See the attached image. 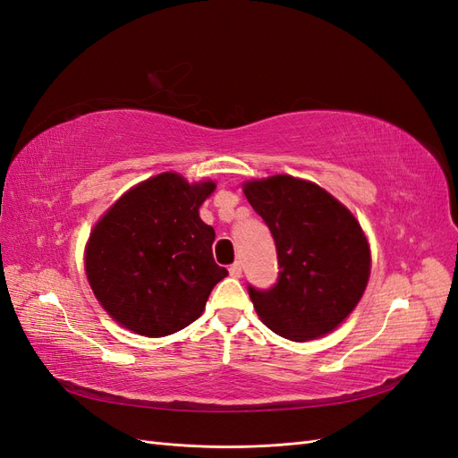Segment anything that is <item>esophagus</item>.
Here are the masks:
<instances>
[{
	"instance_id": "esophagus-1",
	"label": "esophagus",
	"mask_w": 458,
	"mask_h": 458,
	"mask_svg": "<svg viewBox=\"0 0 458 458\" xmlns=\"http://www.w3.org/2000/svg\"><path fill=\"white\" fill-rule=\"evenodd\" d=\"M229 275L234 276V279H239V276H242V266L239 261H234L233 266H229Z\"/></svg>"
}]
</instances>
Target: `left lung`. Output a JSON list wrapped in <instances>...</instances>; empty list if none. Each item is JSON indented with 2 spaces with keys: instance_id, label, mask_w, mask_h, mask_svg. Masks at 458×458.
Returning <instances> with one entry per match:
<instances>
[{
  "instance_id": "obj_1",
  "label": "left lung",
  "mask_w": 458,
  "mask_h": 458,
  "mask_svg": "<svg viewBox=\"0 0 458 458\" xmlns=\"http://www.w3.org/2000/svg\"><path fill=\"white\" fill-rule=\"evenodd\" d=\"M244 195L273 234L281 269L267 290L248 284L263 325L294 342L335 330L369 281L361 225L325 189L290 175L246 183Z\"/></svg>"
}]
</instances>
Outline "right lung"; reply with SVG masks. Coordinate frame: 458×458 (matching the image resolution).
<instances>
[{"mask_svg":"<svg viewBox=\"0 0 458 458\" xmlns=\"http://www.w3.org/2000/svg\"><path fill=\"white\" fill-rule=\"evenodd\" d=\"M214 189L165 172L128 191L95 225L88 281L122 327L150 338L174 335L199 318L225 279L212 254L216 233L199 216Z\"/></svg>","mask_w":458,"mask_h":458,"instance_id":"1","label":"right lung"}]
</instances>
